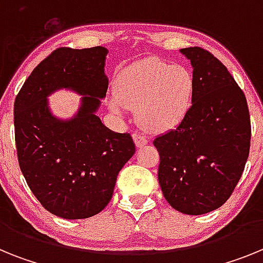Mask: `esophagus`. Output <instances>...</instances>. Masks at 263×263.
<instances>
[{
	"label": "esophagus",
	"instance_id": "34e87169",
	"mask_svg": "<svg viewBox=\"0 0 263 263\" xmlns=\"http://www.w3.org/2000/svg\"><path fill=\"white\" fill-rule=\"evenodd\" d=\"M133 139H134V143H136L137 147H143V146L147 145V142H148V139L139 133H134Z\"/></svg>",
	"mask_w": 263,
	"mask_h": 263
}]
</instances>
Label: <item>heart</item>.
Segmentation results:
<instances>
[{
    "label": "heart",
    "mask_w": 263,
    "mask_h": 263,
    "mask_svg": "<svg viewBox=\"0 0 263 263\" xmlns=\"http://www.w3.org/2000/svg\"><path fill=\"white\" fill-rule=\"evenodd\" d=\"M196 80L191 69L160 60H141L118 72L108 108L120 117L138 108L139 124L164 133L182 124L194 105Z\"/></svg>",
    "instance_id": "1"
}]
</instances>
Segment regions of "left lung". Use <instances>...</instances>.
I'll use <instances>...</instances> for the list:
<instances>
[{
  "mask_svg": "<svg viewBox=\"0 0 263 263\" xmlns=\"http://www.w3.org/2000/svg\"><path fill=\"white\" fill-rule=\"evenodd\" d=\"M180 52L194 69V105L182 124L153 143L164 199L174 210L197 216L229 199L249 157L252 129L245 95L227 67L203 48Z\"/></svg>",
  "mask_w": 263,
  "mask_h": 263,
  "instance_id": "8db88e82",
  "label": "left lung"
}]
</instances>
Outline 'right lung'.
I'll use <instances>...</instances> for the list:
<instances>
[{
    "mask_svg": "<svg viewBox=\"0 0 263 263\" xmlns=\"http://www.w3.org/2000/svg\"><path fill=\"white\" fill-rule=\"evenodd\" d=\"M106 55L101 46L58 48L35 67L14 103L21 171L39 203L67 220L101 212L136 153L130 134L111 132L97 116L108 90ZM62 89L82 96L69 119L53 115L48 101Z\"/></svg>",
    "mask_w": 263,
    "mask_h": 263,
    "instance_id": "right-lung-1",
    "label": "right lung"
}]
</instances>
